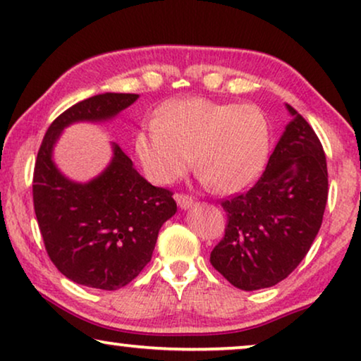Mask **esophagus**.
Returning <instances> with one entry per match:
<instances>
[{"label": "esophagus", "instance_id": "34e87169", "mask_svg": "<svg viewBox=\"0 0 361 361\" xmlns=\"http://www.w3.org/2000/svg\"><path fill=\"white\" fill-rule=\"evenodd\" d=\"M176 202H177V205L180 207V209H189V207L194 204V199H192L190 195H187V194H176Z\"/></svg>", "mask_w": 361, "mask_h": 361}]
</instances>
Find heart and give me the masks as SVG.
<instances>
[{"mask_svg": "<svg viewBox=\"0 0 361 361\" xmlns=\"http://www.w3.org/2000/svg\"><path fill=\"white\" fill-rule=\"evenodd\" d=\"M271 128L256 105L180 98L161 106L156 121L136 135V152L147 177L174 184L195 171L215 192L235 194L258 179L268 161Z\"/></svg>", "mask_w": 361, "mask_h": 361, "instance_id": "obj_1", "label": "heart"}]
</instances>
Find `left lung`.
<instances>
[{"label":"left lung","mask_w":361,"mask_h":361,"mask_svg":"<svg viewBox=\"0 0 361 361\" xmlns=\"http://www.w3.org/2000/svg\"><path fill=\"white\" fill-rule=\"evenodd\" d=\"M294 120L256 184L221 200L225 235L210 263L235 288L256 290L288 278L310 250L329 195L327 159L312 126Z\"/></svg>","instance_id":"8db88e82"}]
</instances>
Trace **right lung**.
Returning <instances> with one entry per match:
<instances>
[{
  "label": "right lung",
  "instance_id": "add662e5",
  "mask_svg": "<svg viewBox=\"0 0 361 361\" xmlns=\"http://www.w3.org/2000/svg\"><path fill=\"white\" fill-rule=\"evenodd\" d=\"M136 100V93H103L67 108L49 126L34 164V212L49 258L88 288L116 290L141 273L162 224L176 214L174 192L151 185L118 145L100 177L77 184L56 169L52 146L71 123L108 120Z\"/></svg>",
  "mask_w": 361,
  "mask_h": 361
}]
</instances>
